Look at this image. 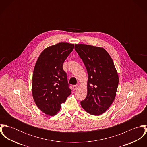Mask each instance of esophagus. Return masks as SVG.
Wrapping results in <instances>:
<instances>
[{
	"mask_svg": "<svg viewBox=\"0 0 147 147\" xmlns=\"http://www.w3.org/2000/svg\"><path fill=\"white\" fill-rule=\"evenodd\" d=\"M78 86H79V85L78 84H76V85H74L72 87H73L74 90H75V89H76L78 88Z\"/></svg>",
	"mask_w": 147,
	"mask_h": 147,
	"instance_id": "obj_1",
	"label": "esophagus"
}]
</instances>
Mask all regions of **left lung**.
I'll use <instances>...</instances> for the list:
<instances>
[{
	"instance_id": "obj_1",
	"label": "left lung",
	"mask_w": 147,
	"mask_h": 147,
	"mask_svg": "<svg viewBox=\"0 0 147 147\" xmlns=\"http://www.w3.org/2000/svg\"><path fill=\"white\" fill-rule=\"evenodd\" d=\"M75 49L88 75L87 95L80 104L88 113L100 115L110 106L116 96L119 78L114 64L102 47L76 44Z\"/></svg>"
}]
</instances>
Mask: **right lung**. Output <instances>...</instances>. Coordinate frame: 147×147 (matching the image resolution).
Returning <instances> with one entry per match:
<instances>
[{"mask_svg":"<svg viewBox=\"0 0 147 147\" xmlns=\"http://www.w3.org/2000/svg\"><path fill=\"white\" fill-rule=\"evenodd\" d=\"M74 44L58 43L45 49L36 63L32 94L36 104L45 114L55 115L71 93L63 64Z\"/></svg>","mask_w":147,"mask_h":147,"instance_id":"right-lung-1","label":"right lung"}]
</instances>
